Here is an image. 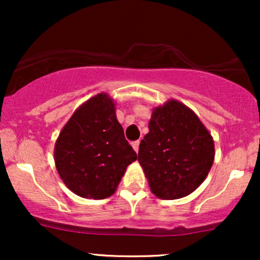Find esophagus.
<instances>
[{
  "instance_id": "1",
  "label": "esophagus",
  "mask_w": 260,
  "mask_h": 260,
  "mask_svg": "<svg viewBox=\"0 0 260 260\" xmlns=\"http://www.w3.org/2000/svg\"><path fill=\"white\" fill-rule=\"evenodd\" d=\"M131 144H132V147H133L134 150H136L137 153H138V150H139V140H134V142L131 143Z\"/></svg>"
}]
</instances>
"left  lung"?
<instances>
[{"label": "left lung", "mask_w": 260, "mask_h": 260, "mask_svg": "<svg viewBox=\"0 0 260 260\" xmlns=\"http://www.w3.org/2000/svg\"><path fill=\"white\" fill-rule=\"evenodd\" d=\"M214 156L213 137L189 107L174 99L155 107L138 161L157 198L172 201L194 192Z\"/></svg>", "instance_id": "8db88e82"}]
</instances>
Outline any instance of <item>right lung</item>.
Listing matches in <instances>:
<instances>
[{
	"mask_svg": "<svg viewBox=\"0 0 260 260\" xmlns=\"http://www.w3.org/2000/svg\"><path fill=\"white\" fill-rule=\"evenodd\" d=\"M137 154L124 138L115 103L100 92L74 111L55 144V164L64 184L82 198L112 196Z\"/></svg>",
	"mask_w": 260,
	"mask_h": 260,
	"instance_id": "add662e5",
	"label": "right lung"
}]
</instances>
